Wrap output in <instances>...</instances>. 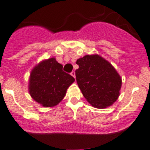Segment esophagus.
Instances as JSON below:
<instances>
[{"label":"esophagus","instance_id":"esophagus-1","mask_svg":"<svg viewBox=\"0 0 150 150\" xmlns=\"http://www.w3.org/2000/svg\"><path fill=\"white\" fill-rule=\"evenodd\" d=\"M70 75H72V77H73V78H75V72H74V71H72V72H71V73H70Z\"/></svg>","mask_w":150,"mask_h":150}]
</instances>
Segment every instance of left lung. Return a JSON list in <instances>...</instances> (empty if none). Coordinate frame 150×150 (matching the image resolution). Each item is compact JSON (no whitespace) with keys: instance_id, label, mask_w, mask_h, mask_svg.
<instances>
[{"instance_id":"8db88e82","label":"left lung","mask_w":150,"mask_h":150,"mask_svg":"<svg viewBox=\"0 0 150 150\" xmlns=\"http://www.w3.org/2000/svg\"><path fill=\"white\" fill-rule=\"evenodd\" d=\"M78 87L87 101L96 108L112 105L120 95L121 76L108 61L100 55L87 54L77 59Z\"/></svg>"}]
</instances>
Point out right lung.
Here are the masks:
<instances>
[{
  "label": "right lung",
  "instance_id": "add662e5",
  "mask_svg": "<svg viewBox=\"0 0 150 150\" xmlns=\"http://www.w3.org/2000/svg\"><path fill=\"white\" fill-rule=\"evenodd\" d=\"M63 66L54 57L44 59L34 66L29 79L31 97L45 108L61 102L75 78L62 70Z\"/></svg>",
  "mask_w": 150,
  "mask_h": 150
}]
</instances>
